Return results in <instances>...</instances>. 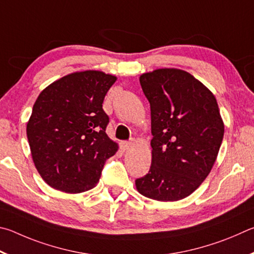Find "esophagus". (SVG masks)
Instances as JSON below:
<instances>
[{"label": "esophagus", "mask_w": 254, "mask_h": 254, "mask_svg": "<svg viewBox=\"0 0 254 254\" xmlns=\"http://www.w3.org/2000/svg\"><path fill=\"white\" fill-rule=\"evenodd\" d=\"M132 145V140H129V141H122V144H120V147H122L123 152H125V150H128Z\"/></svg>", "instance_id": "esophagus-1"}]
</instances>
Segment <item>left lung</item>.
<instances>
[{"label":"left lung","instance_id":"obj_1","mask_svg":"<svg viewBox=\"0 0 254 254\" xmlns=\"http://www.w3.org/2000/svg\"><path fill=\"white\" fill-rule=\"evenodd\" d=\"M150 105L152 165L136 180L144 196L162 202L185 198L210 174L224 135L213 93L180 69H157L140 75Z\"/></svg>","mask_w":254,"mask_h":254}]
</instances>
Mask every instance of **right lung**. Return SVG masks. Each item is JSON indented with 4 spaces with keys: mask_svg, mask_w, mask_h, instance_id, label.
<instances>
[{
    "mask_svg": "<svg viewBox=\"0 0 254 254\" xmlns=\"http://www.w3.org/2000/svg\"><path fill=\"white\" fill-rule=\"evenodd\" d=\"M115 75L88 70L64 75L35 100L26 125L34 165L43 181L65 193L95 188L118 146L106 134V93Z\"/></svg>",
    "mask_w": 254,
    "mask_h": 254,
    "instance_id": "1",
    "label": "right lung"
}]
</instances>
